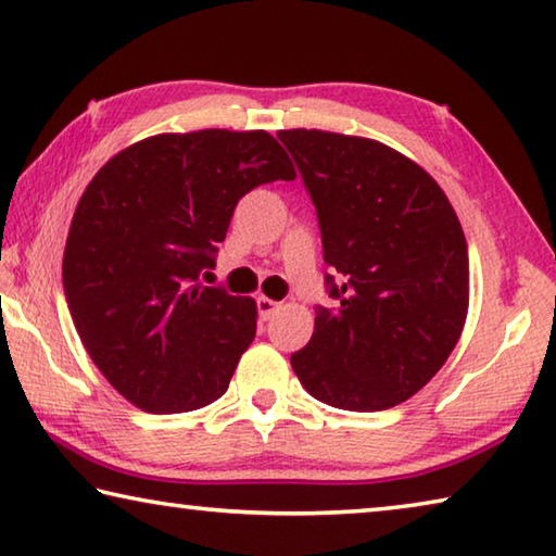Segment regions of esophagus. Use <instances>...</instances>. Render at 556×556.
<instances>
[{"label": "esophagus", "instance_id": "1", "mask_svg": "<svg viewBox=\"0 0 556 556\" xmlns=\"http://www.w3.org/2000/svg\"><path fill=\"white\" fill-rule=\"evenodd\" d=\"M256 305H258L261 320H270V317L276 315L278 307H280V303H276V300H270V298H266V295H261V298L256 300Z\"/></svg>", "mask_w": 556, "mask_h": 556}]
</instances>
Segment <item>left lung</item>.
<instances>
[{"instance_id":"left-lung-1","label":"left lung","mask_w":556,"mask_h":556,"mask_svg":"<svg viewBox=\"0 0 556 556\" xmlns=\"http://www.w3.org/2000/svg\"><path fill=\"white\" fill-rule=\"evenodd\" d=\"M323 231L334 311H320L290 357L315 399L381 412L433 379L468 317V243L429 172L384 142L327 130H280Z\"/></svg>"}]
</instances>
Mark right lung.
Instances as JSON below:
<instances>
[{
    "instance_id": "1",
    "label": "right lung",
    "mask_w": 556,
    "mask_h": 556,
    "mask_svg": "<svg viewBox=\"0 0 556 556\" xmlns=\"http://www.w3.org/2000/svg\"><path fill=\"white\" fill-rule=\"evenodd\" d=\"M295 179L266 130L162 132L90 179L63 251L68 311L96 367L150 414L194 412L229 389L256 338V300L199 283L253 187Z\"/></svg>"
}]
</instances>
